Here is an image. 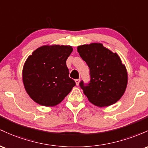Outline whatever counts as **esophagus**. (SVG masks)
I'll list each match as a JSON object with an SVG mask.
<instances>
[{"instance_id": "34e87169", "label": "esophagus", "mask_w": 148, "mask_h": 148, "mask_svg": "<svg viewBox=\"0 0 148 148\" xmlns=\"http://www.w3.org/2000/svg\"><path fill=\"white\" fill-rule=\"evenodd\" d=\"M75 81L76 85L78 86V85H79V81H80V79H76L75 80Z\"/></svg>"}]
</instances>
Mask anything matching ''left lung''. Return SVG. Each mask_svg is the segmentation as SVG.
I'll return each mask as SVG.
<instances>
[{
	"label": "left lung",
	"instance_id": "left-lung-1",
	"mask_svg": "<svg viewBox=\"0 0 148 148\" xmlns=\"http://www.w3.org/2000/svg\"><path fill=\"white\" fill-rule=\"evenodd\" d=\"M77 52L90 70V82L87 86L79 83L88 100L98 107L115 103L128 82L127 69L118 54L98 42L79 45Z\"/></svg>",
	"mask_w": 148,
	"mask_h": 148
}]
</instances>
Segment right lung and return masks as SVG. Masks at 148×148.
<instances>
[{"label": "right lung", "instance_id": "1", "mask_svg": "<svg viewBox=\"0 0 148 148\" xmlns=\"http://www.w3.org/2000/svg\"><path fill=\"white\" fill-rule=\"evenodd\" d=\"M73 52L70 45H43L36 49L24 63L22 79L33 101L53 107L64 99L75 82L70 78L66 60Z\"/></svg>", "mask_w": 148, "mask_h": 148}]
</instances>
